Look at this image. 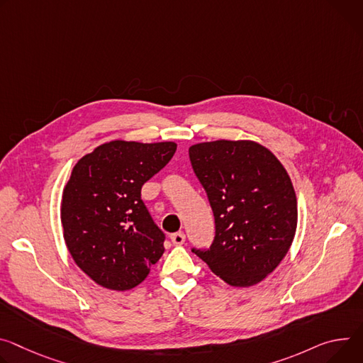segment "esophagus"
I'll return each mask as SVG.
<instances>
[{"instance_id":"obj_1","label":"esophagus","mask_w":363,"mask_h":363,"mask_svg":"<svg viewBox=\"0 0 363 363\" xmlns=\"http://www.w3.org/2000/svg\"><path fill=\"white\" fill-rule=\"evenodd\" d=\"M171 240H172V243H174V245L179 246V245H182V243L185 242V235H184L182 232L172 233V235H171Z\"/></svg>"}]
</instances>
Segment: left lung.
<instances>
[{
  "mask_svg": "<svg viewBox=\"0 0 363 363\" xmlns=\"http://www.w3.org/2000/svg\"><path fill=\"white\" fill-rule=\"evenodd\" d=\"M194 174L214 214L210 247L191 250L233 286L269 275L291 247L296 199L281 162L253 142L217 140L189 147Z\"/></svg>",
  "mask_w": 363,
  "mask_h": 363,
  "instance_id": "left-lung-1",
  "label": "left lung"
}]
</instances>
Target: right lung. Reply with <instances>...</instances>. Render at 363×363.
Here are the masks:
<instances>
[{
  "label": "right lung",
  "mask_w": 363,
  "mask_h": 363,
  "mask_svg": "<svg viewBox=\"0 0 363 363\" xmlns=\"http://www.w3.org/2000/svg\"><path fill=\"white\" fill-rule=\"evenodd\" d=\"M172 142H110L85 155L62 196V225L77 265L104 288L139 285L163 255L164 233L142 200V186L167 167Z\"/></svg>",
  "instance_id": "add662e5"
}]
</instances>
